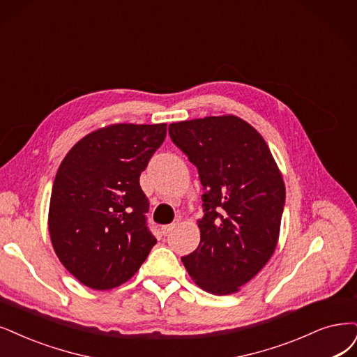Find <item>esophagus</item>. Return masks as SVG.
<instances>
[{
  "label": "esophagus",
  "instance_id": "34e87169",
  "mask_svg": "<svg viewBox=\"0 0 357 357\" xmlns=\"http://www.w3.org/2000/svg\"><path fill=\"white\" fill-rule=\"evenodd\" d=\"M179 225V220L176 219V220H174L172 223H169V225H165V227H162V232L165 234V235H167V234H170L172 231H174L176 227Z\"/></svg>",
  "mask_w": 357,
  "mask_h": 357
}]
</instances>
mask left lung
Segmentation results:
<instances>
[{"label": "left lung", "mask_w": 357, "mask_h": 357, "mask_svg": "<svg viewBox=\"0 0 357 357\" xmlns=\"http://www.w3.org/2000/svg\"><path fill=\"white\" fill-rule=\"evenodd\" d=\"M169 135L199 169L204 190L200 244L183 266L204 291L234 294L278 244L285 204L278 165L259 132L232 114L170 123Z\"/></svg>", "instance_id": "1"}]
</instances>
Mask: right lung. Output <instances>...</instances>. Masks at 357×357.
<instances>
[{
    "label": "right lung",
    "mask_w": 357,
    "mask_h": 357,
    "mask_svg": "<svg viewBox=\"0 0 357 357\" xmlns=\"http://www.w3.org/2000/svg\"><path fill=\"white\" fill-rule=\"evenodd\" d=\"M166 137V123H116L66 154L51 191L52 247L75 278L94 289L122 285L157 243L147 227L139 175Z\"/></svg>",
    "instance_id": "obj_1"
}]
</instances>
